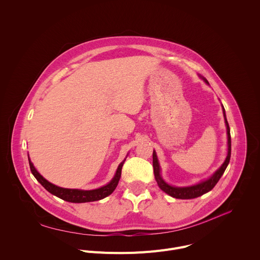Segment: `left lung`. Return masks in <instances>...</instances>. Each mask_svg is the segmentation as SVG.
Returning <instances> with one entry per match:
<instances>
[{"label": "left lung", "mask_w": 260, "mask_h": 260, "mask_svg": "<svg viewBox=\"0 0 260 260\" xmlns=\"http://www.w3.org/2000/svg\"><path fill=\"white\" fill-rule=\"evenodd\" d=\"M200 77L204 80L205 83L209 84L208 81L204 77H202V76H200ZM222 113H223L224 123H225V126H226V134H228V154H226V157H225L223 164L207 180L202 181V182H200L196 185L189 186V187H175V186L169 185L168 183H166L164 181V179L160 176V167H159V164H158V160H157L156 153L153 150L152 165H153L154 178H155V181H156L158 187L164 192H166L167 194H169L170 196H172L174 198L192 199V198H196V197H199V196L207 193L208 191H210L216 185V183L218 182V180L220 179V177L224 173V171H225V169H226V167L230 162V157H231V133H230V127H229V124H228V121H226V118H225V113H224L223 107H222Z\"/></svg>", "instance_id": "left-lung-1"}]
</instances>
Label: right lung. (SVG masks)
Returning a JSON list of instances; mask_svg holds the SVG:
<instances>
[{"label": "right lung", "mask_w": 260, "mask_h": 260, "mask_svg": "<svg viewBox=\"0 0 260 260\" xmlns=\"http://www.w3.org/2000/svg\"><path fill=\"white\" fill-rule=\"evenodd\" d=\"M126 159V158H125ZM125 159L119 165L117 172L114 176V178L112 179V181L107 184L106 186H103L99 189H94V190H79V189H67V188H62V187H58L52 183H50L49 181H47L35 168L34 164L31 162L30 158L28 157L29 160V167L31 170L32 175L36 177V179L53 195L68 201V202H73V203H83V202H90V201H96V200H101L107 196H109L110 194H112L114 192V190L116 189L119 180L121 178V173H122V167L125 162Z\"/></svg>", "instance_id": "1"}]
</instances>
